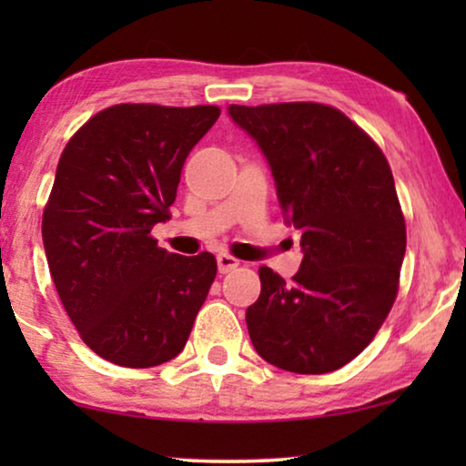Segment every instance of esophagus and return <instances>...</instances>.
<instances>
[{
    "label": "esophagus",
    "mask_w": 466,
    "mask_h": 466,
    "mask_svg": "<svg viewBox=\"0 0 466 466\" xmlns=\"http://www.w3.org/2000/svg\"><path fill=\"white\" fill-rule=\"evenodd\" d=\"M216 263H218V271L220 273H228V271H233L235 267L239 265V260L235 258V257H231V254H218V257H216Z\"/></svg>",
    "instance_id": "1"
}]
</instances>
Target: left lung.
<instances>
[{
	"label": "left lung",
	"mask_w": 466,
	"mask_h": 466,
	"mask_svg": "<svg viewBox=\"0 0 466 466\" xmlns=\"http://www.w3.org/2000/svg\"><path fill=\"white\" fill-rule=\"evenodd\" d=\"M258 144L286 225L301 231L292 282L260 267L246 309L252 346L284 371L320 375L356 359L386 320L405 257V218L384 152L330 106H228Z\"/></svg>",
	"instance_id": "8db88e82"
}]
</instances>
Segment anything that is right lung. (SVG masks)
<instances>
[{"mask_svg":"<svg viewBox=\"0 0 466 466\" xmlns=\"http://www.w3.org/2000/svg\"><path fill=\"white\" fill-rule=\"evenodd\" d=\"M218 116L216 106L106 107L56 165L42 218L50 276L82 341L114 365L176 359L214 282V254L167 252L150 231L169 218L184 161Z\"/></svg>","mask_w":466,"mask_h":466,"instance_id":"right-lung-1","label":"right lung"}]
</instances>
